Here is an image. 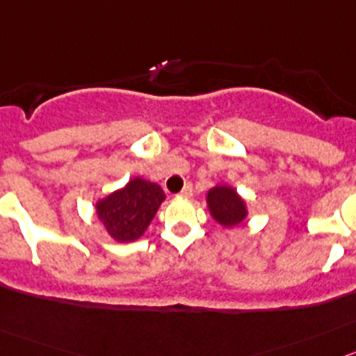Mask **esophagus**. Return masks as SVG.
I'll list each match as a JSON object with an SVG mask.
<instances>
[{
    "label": "esophagus",
    "instance_id": "obj_1",
    "mask_svg": "<svg viewBox=\"0 0 356 356\" xmlns=\"http://www.w3.org/2000/svg\"><path fill=\"white\" fill-rule=\"evenodd\" d=\"M179 195H181V197H184V198H190L191 195H193V186H191V184H186L184 188H182V191H181V193H179Z\"/></svg>",
    "mask_w": 356,
    "mask_h": 356
}]
</instances>
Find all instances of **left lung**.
I'll use <instances>...</instances> for the list:
<instances>
[{
  "label": "left lung",
  "mask_w": 356,
  "mask_h": 356,
  "mask_svg": "<svg viewBox=\"0 0 356 356\" xmlns=\"http://www.w3.org/2000/svg\"><path fill=\"white\" fill-rule=\"evenodd\" d=\"M211 218L223 229L239 227L248 218V204L230 184H218L206 195Z\"/></svg>",
  "instance_id": "left-lung-1"
}]
</instances>
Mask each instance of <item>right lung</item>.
Returning <instances> with one entry per match:
<instances>
[{
    "label": "right lung",
    "mask_w": 356,
    "mask_h": 356,
    "mask_svg": "<svg viewBox=\"0 0 356 356\" xmlns=\"http://www.w3.org/2000/svg\"><path fill=\"white\" fill-rule=\"evenodd\" d=\"M165 198L159 184L143 177H133L126 186L95 202V216L115 241H138Z\"/></svg>",
    "instance_id": "obj_1"
}]
</instances>
